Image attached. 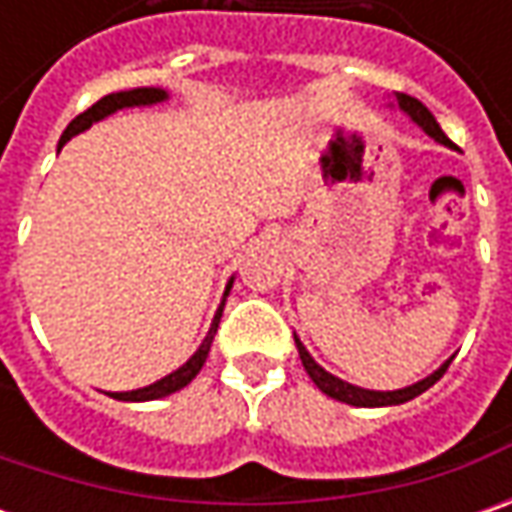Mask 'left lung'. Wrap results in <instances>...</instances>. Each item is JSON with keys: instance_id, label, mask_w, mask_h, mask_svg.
<instances>
[{"instance_id": "1", "label": "left lung", "mask_w": 512, "mask_h": 512, "mask_svg": "<svg viewBox=\"0 0 512 512\" xmlns=\"http://www.w3.org/2000/svg\"><path fill=\"white\" fill-rule=\"evenodd\" d=\"M396 102H399V108L419 125V128L427 133V136H433L436 142H442L447 148H453V142L444 136V130L439 128V122L433 119V113L424 108L419 99H413V96H407V93H396ZM296 347H299V359L305 364L307 376L313 379V384L327 393L330 399H336V402H344V404H353V407H387V404H404L410 402V399H416L419 393H424L427 387H433V384L439 382L444 376V370L450 367V362H444L436 373H430L427 379L422 382L410 384V387H402V390H364V387H356V384H347L342 379H336L333 373H327L325 367H319V364L313 362V356L305 350V344L296 339Z\"/></svg>"}]
</instances>
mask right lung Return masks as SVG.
Segmentation results:
<instances>
[{
    "label": "right lung",
    "instance_id": "add662e5",
    "mask_svg": "<svg viewBox=\"0 0 512 512\" xmlns=\"http://www.w3.org/2000/svg\"><path fill=\"white\" fill-rule=\"evenodd\" d=\"M168 99V93L162 88H136V90H122V93H108V96H102L96 105H90L85 113H79L73 122H70L65 133H62V139H59V148L68 142L70 136H76V133H82V130H88L93 122H99V119H105L110 113H116V110L122 108H136V105H156V102H165ZM230 285L233 282H227L225 296L230 293ZM222 307H225V299H222V305L216 310V316H213V325L207 330L205 342L199 344V350L187 359L179 370H173L170 376L165 379H159V382L148 384V387H139V390H128V393H108L113 399H119V402H153V399H165L170 393H176V390H182L187 384L196 379V373L202 370V364H205L207 353H210V344H213V336H216V327H219V319H222Z\"/></svg>",
    "mask_w": 512,
    "mask_h": 512
}]
</instances>
